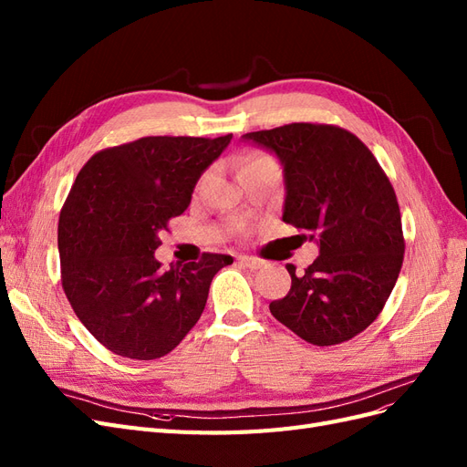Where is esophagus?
<instances>
[{
	"mask_svg": "<svg viewBox=\"0 0 467 467\" xmlns=\"http://www.w3.org/2000/svg\"><path fill=\"white\" fill-rule=\"evenodd\" d=\"M239 263H242L244 266H247V268H251V271H257V268H261V261L259 259H255V257H247V255H244V257H239Z\"/></svg>",
	"mask_w": 467,
	"mask_h": 467,
	"instance_id": "34e87169",
	"label": "esophagus"
}]
</instances>
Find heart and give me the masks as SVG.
<instances>
[{
	"label": "heart",
	"instance_id": "heart-1",
	"mask_svg": "<svg viewBox=\"0 0 467 467\" xmlns=\"http://www.w3.org/2000/svg\"><path fill=\"white\" fill-rule=\"evenodd\" d=\"M253 167H278V165H276V161H275L268 153H263V151L249 153L247 158H244V160H242V163H239V167H237V177L242 175L244 171H247V169H253ZM206 179H208V175L201 177L199 185H196V191H201V189L204 187Z\"/></svg>",
	"mask_w": 467,
	"mask_h": 467
}]
</instances>
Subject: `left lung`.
Wrapping results in <instances>:
<instances>
[{"label":"left lung","mask_w":467,"mask_h":467,"mask_svg":"<svg viewBox=\"0 0 467 467\" xmlns=\"http://www.w3.org/2000/svg\"><path fill=\"white\" fill-rule=\"evenodd\" d=\"M285 167L282 220L317 239L302 275L286 265L290 292L271 314L317 347L345 343L384 309L405 253L398 196L374 153L333 124L292 122L244 134Z\"/></svg>","instance_id":"1"}]
</instances>
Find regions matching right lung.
<instances>
[{
    "label": "right lung",
    "mask_w": 467,
    "mask_h": 467,
    "mask_svg": "<svg viewBox=\"0 0 467 467\" xmlns=\"http://www.w3.org/2000/svg\"><path fill=\"white\" fill-rule=\"evenodd\" d=\"M220 138L146 136L97 151L60 212L62 288L86 329L110 352L153 360L201 319L210 282L230 255L161 268L160 234L187 210L196 181L228 148Z\"/></svg>",
    "instance_id": "add662e5"
}]
</instances>
